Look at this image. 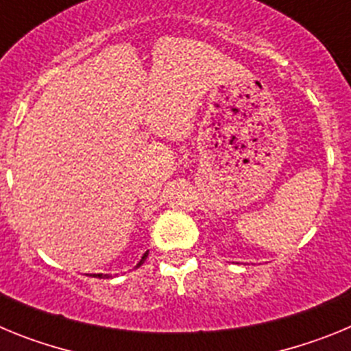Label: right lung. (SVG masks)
Segmentation results:
<instances>
[{"label":"right lung","instance_id":"right-lung-1","mask_svg":"<svg viewBox=\"0 0 351 351\" xmlns=\"http://www.w3.org/2000/svg\"><path fill=\"white\" fill-rule=\"evenodd\" d=\"M147 253H149V251H145L144 255H142L141 262H138V263H137V267H141L142 263H144V260H145V258H147ZM89 276H93V278H100V280H101V278H104V280H108V278H112V276H110V274H89Z\"/></svg>","mask_w":351,"mask_h":351}]
</instances>
